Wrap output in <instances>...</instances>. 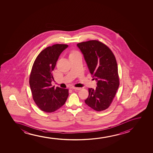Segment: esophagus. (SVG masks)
<instances>
[{"mask_svg":"<svg viewBox=\"0 0 153 153\" xmlns=\"http://www.w3.org/2000/svg\"><path fill=\"white\" fill-rule=\"evenodd\" d=\"M73 89H74V90H81V89H82V88H78V87H73Z\"/></svg>","mask_w":153,"mask_h":153,"instance_id":"obj_1","label":"esophagus"}]
</instances>
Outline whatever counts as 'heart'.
<instances>
[{
  "instance_id": "b5f03b06",
  "label": "heart",
  "mask_w": 153,
  "mask_h": 153,
  "mask_svg": "<svg viewBox=\"0 0 153 153\" xmlns=\"http://www.w3.org/2000/svg\"><path fill=\"white\" fill-rule=\"evenodd\" d=\"M74 53H76V52H74Z\"/></svg>"
}]
</instances>
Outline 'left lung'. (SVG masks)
Returning a JSON list of instances; mask_svg holds the SVG:
<instances>
[{
  "label": "left lung",
  "instance_id": "1",
  "mask_svg": "<svg viewBox=\"0 0 153 153\" xmlns=\"http://www.w3.org/2000/svg\"><path fill=\"white\" fill-rule=\"evenodd\" d=\"M77 46L97 86L88 89L89 96L85 102L96 111L105 110L111 105L119 86L115 56L108 46L97 40L79 43Z\"/></svg>",
  "mask_w": 153,
  "mask_h": 153
}]
</instances>
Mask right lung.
I'll use <instances>...</instances> for the list:
<instances>
[{
    "mask_svg": "<svg viewBox=\"0 0 153 153\" xmlns=\"http://www.w3.org/2000/svg\"><path fill=\"white\" fill-rule=\"evenodd\" d=\"M66 44H55L42 51L32 68L29 84L34 101L42 111L53 112L65 104L68 90L52 86L53 71L59 55L68 48Z\"/></svg>",
    "mask_w": 153,
    "mask_h": 153,
    "instance_id": "1",
    "label": "right lung"
}]
</instances>
